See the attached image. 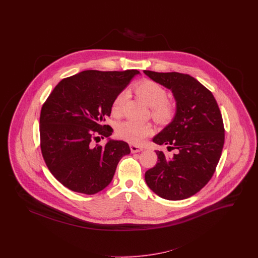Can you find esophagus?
I'll return each mask as SVG.
<instances>
[{
	"instance_id": "obj_1",
	"label": "esophagus",
	"mask_w": 258,
	"mask_h": 258,
	"mask_svg": "<svg viewBox=\"0 0 258 258\" xmlns=\"http://www.w3.org/2000/svg\"><path fill=\"white\" fill-rule=\"evenodd\" d=\"M130 148H131V151H132V153H138V152H141V151H143V148L138 147V146H135V145H131Z\"/></svg>"
}]
</instances>
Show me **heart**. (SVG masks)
<instances>
[{
  "mask_svg": "<svg viewBox=\"0 0 258 258\" xmlns=\"http://www.w3.org/2000/svg\"><path fill=\"white\" fill-rule=\"evenodd\" d=\"M136 95L152 109V116L158 122H167L174 116L175 106L167 100V92L163 87L153 81H144L135 87ZM128 98V92L119 93L112 101L111 113L114 117H120L123 112V104ZM153 133V127L147 123H138L127 120L118 123L116 135L132 144H140Z\"/></svg>",
  "mask_w": 258,
  "mask_h": 258,
  "instance_id": "obj_1",
  "label": "heart"
}]
</instances>
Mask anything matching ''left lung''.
I'll use <instances>...</instances> for the list:
<instances>
[{
  "mask_svg": "<svg viewBox=\"0 0 258 258\" xmlns=\"http://www.w3.org/2000/svg\"><path fill=\"white\" fill-rule=\"evenodd\" d=\"M152 80L171 90L176 113L171 123L153 138L176 153L156 151L158 163L145 173L148 186L167 200L192 197L215 173L224 144V127L217 100L188 74L144 71ZM169 151V150H168Z\"/></svg>",
  "mask_w": 258,
  "mask_h": 258,
  "instance_id": "8db88e82",
  "label": "left lung"
}]
</instances>
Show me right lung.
Segmentation results:
<instances>
[{
	"mask_svg": "<svg viewBox=\"0 0 258 258\" xmlns=\"http://www.w3.org/2000/svg\"><path fill=\"white\" fill-rule=\"evenodd\" d=\"M139 72L84 71L63 78L43 103L40 149L52 175L69 189L95 195L110 184L117 165L131 153L126 142L94 145L113 130L104 124L114 98Z\"/></svg>",
	"mask_w": 258,
	"mask_h": 258,
	"instance_id": "1",
	"label": "right lung"
}]
</instances>
